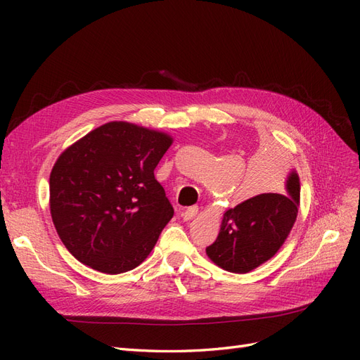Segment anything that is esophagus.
<instances>
[{
	"label": "esophagus",
	"mask_w": 360,
	"mask_h": 360,
	"mask_svg": "<svg viewBox=\"0 0 360 360\" xmlns=\"http://www.w3.org/2000/svg\"><path fill=\"white\" fill-rule=\"evenodd\" d=\"M198 205H192V207H189L188 210H184L183 212V217H184V221H191V219H193L195 216L198 214Z\"/></svg>",
	"instance_id": "1"
}]
</instances>
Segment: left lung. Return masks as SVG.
Masks as SVG:
<instances>
[{
    "instance_id": "8db88e82",
    "label": "left lung",
    "mask_w": 360,
    "mask_h": 360,
    "mask_svg": "<svg viewBox=\"0 0 360 360\" xmlns=\"http://www.w3.org/2000/svg\"><path fill=\"white\" fill-rule=\"evenodd\" d=\"M299 204V174L290 169L282 191L259 193L224 213L217 238L205 249L207 257L233 274L254 270L284 245L297 219Z\"/></svg>"
}]
</instances>
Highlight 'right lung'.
<instances>
[{"instance_id": "add662e5", "label": "right lung", "mask_w": 360, "mask_h": 360, "mask_svg": "<svg viewBox=\"0 0 360 360\" xmlns=\"http://www.w3.org/2000/svg\"><path fill=\"white\" fill-rule=\"evenodd\" d=\"M172 136L127 122L96 127L49 176L53 226L69 252L108 275L139 266L174 214L155 168Z\"/></svg>"}]
</instances>
